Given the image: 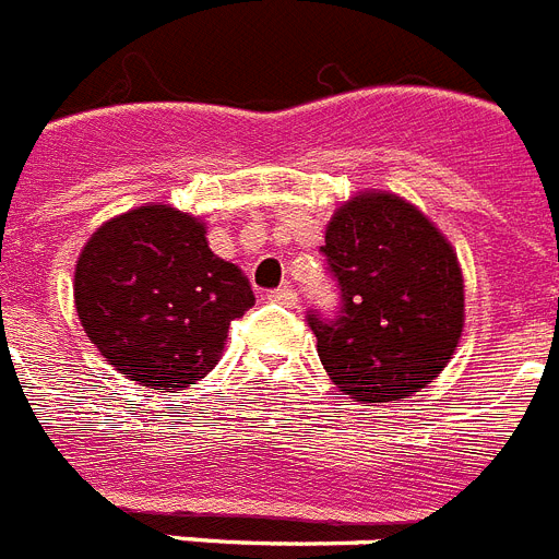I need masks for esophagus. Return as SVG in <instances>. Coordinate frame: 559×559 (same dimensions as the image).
<instances>
[{"label": "esophagus", "mask_w": 559, "mask_h": 559, "mask_svg": "<svg viewBox=\"0 0 559 559\" xmlns=\"http://www.w3.org/2000/svg\"><path fill=\"white\" fill-rule=\"evenodd\" d=\"M266 298H270V301H278V304H284V307H295V304H298V293H295L293 287H278V289H270V293H266Z\"/></svg>", "instance_id": "1"}]
</instances>
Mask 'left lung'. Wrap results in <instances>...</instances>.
I'll list each match as a JSON object with an SVG mask.
<instances>
[{
  "mask_svg": "<svg viewBox=\"0 0 559 559\" xmlns=\"http://www.w3.org/2000/svg\"><path fill=\"white\" fill-rule=\"evenodd\" d=\"M321 252L337 309H309L307 323L335 386L386 403L435 381L463 332L461 264L438 227L392 192H360L332 215Z\"/></svg>",
  "mask_w": 559,
  "mask_h": 559,
  "instance_id": "1",
  "label": "left lung"
}]
</instances>
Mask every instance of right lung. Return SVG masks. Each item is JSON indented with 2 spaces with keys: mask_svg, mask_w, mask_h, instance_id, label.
Returning <instances> with one entry per match:
<instances>
[{
  "mask_svg": "<svg viewBox=\"0 0 559 559\" xmlns=\"http://www.w3.org/2000/svg\"><path fill=\"white\" fill-rule=\"evenodd\" d=\"M73 295L98 352L150 389L204 378L229 323L255 304L241 270L213 255L204 224L167 204L98 227L79 255Z\"/></svg>",
  "mask_w": 559,
  "mask_h": 559,
  "instance_id": "1",
  "label": "right lung"
}]
</instances>
